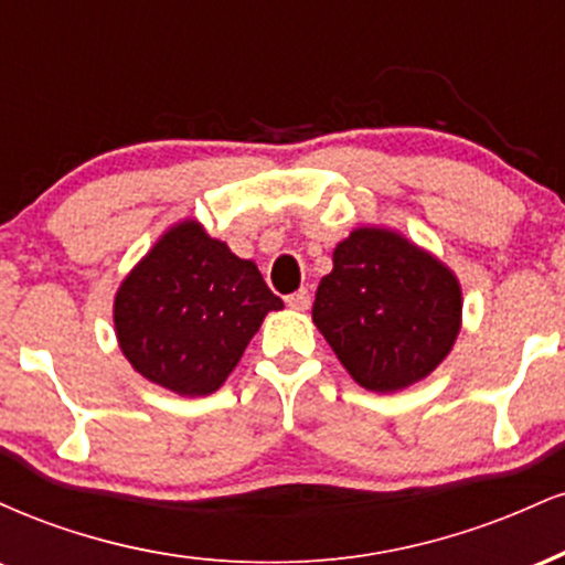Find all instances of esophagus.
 <instances>
[{
    "instance_id": "obj_1",
    "label": "esophagus",
    "mask_w": 565,
    "mask_h": 565,
    "mask_svg": "<svg viewBox=\"0 0 565 565\" xmlns=\"http://www.w3.org/2000/svg\"><path fill=\"white\" fill-rule=\"evenodd\" d=\"M287 305L291 310H308L310 308V291L308 289L295 291V295L287 297Z\"/></svg>"
}]
</instances>
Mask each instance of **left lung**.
Masks as SVG:
<instances>
[{
	"label": "left lung",
	"instance_id": "left-lung-1",
	"mask_svg": "<svg viewBox=\"0 0 565 565\" xmlns=\"http://www.w3.org/2000/svg\"><path fill=\"white\" fill-rule=\"evenodd\" d=\"M462 291L444 263L385 228L353 231L316 291L313 321L350 377L374 393L414 385L449 355Z\"/></svg>",
	"mask_w": 565,
	"mask_h": 565
}]
</instances>
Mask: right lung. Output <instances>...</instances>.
<instances>
[{"mask_svg": "<svg viewBox=\"0 0 565 565\" xmlns=\"http://www.w3.org/2000/svg\"><path fill=\"white\" fill-rule=\"evenodd\" d=\"M255 263L193 220L174 225L121 281L114 323L142 377L180 395L215 393L268 310H281Z\"/></svg>", "mask_w": 565, "mask_h": 565, "instance_id": "obj_1", "label": "right lung"}]
</instances>
